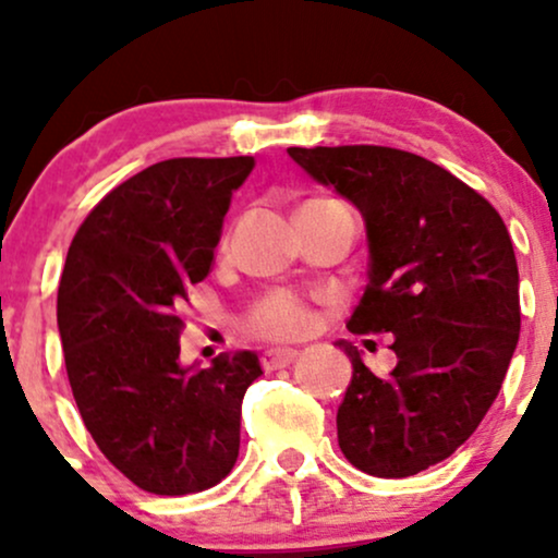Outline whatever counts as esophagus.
I'll return each instance as SVG.
<instances>
[{
	"label": "esophagus",
	"instance_id": "obj_1",
	"mask_svg": "<svg viewBox=\"0 0 558 558\" xmlns=\"http://www.w3.org/2000/svg\"><path fill=\"white\" fill-rule=\"evenodd\" d=\"M299 356L296 349H267L265 354H262V367L270 373V369H280V367H288L293 360Z\"/></svg>",
	"mask_w": 558,
	"mask_h": 558
}]
</instances>
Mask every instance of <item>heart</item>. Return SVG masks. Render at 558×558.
I'll return each instance as SVG.
<instances>
[{
  "label": "heart",
  "instance_id": "b5f03b06",
  "mask_svg": "<svg viewBox=\"0 0 558 558\" xmlns=\"http://www.w3.org/2000/svg\"><path fill=\"white\" fill-rule=\"evenodd\" d=\"M315 328V312L291 291H272L254 304L248 330L267 341H296Z\"/></svg>",
  "mask_w": 558,
  "mask_h": 558
}]
</instances>
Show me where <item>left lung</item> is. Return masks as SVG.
Segmentation results:
<instances>
[{
	"instance_id": "left-lung-1",
	"label": "left lung",
	"mask_w": 558,
	"mask_h": 558,
	"mask_svg": "<svg viewBox=\"0 0 558 558\" xmlns=\"http://www.w3.org/2000/svg\"><path fill=\"white\" fill-rule=\"evenodd\" d=\"M288 157L360 209L367 288L351 332H390L396 367L360 349L338 407V446L356 470L409 477L477 430L520 341V270L501 215L430 159L388 146H291Z\"/></svg>"
}]
</instances>
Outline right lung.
<instances>
[{"label": "right lung", "mask_w": 558, "mask_h": 558, "mask_svg": "<svg viewBox=\"0 0 558 558\" xmlns=\"http://www.w3.org/2000/svg\"><path fill=\"white\" fill-rule=\"evenodd\" d=\"M252 157L165 159L83 220L57 291V328L83 425L110 462L157 496L207 490L233 470L254 351L181 362L189 286L202 283Z\"/></svg>", "instance_id": "obj_1"}]
</instances>
